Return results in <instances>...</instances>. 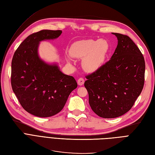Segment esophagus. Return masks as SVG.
Listing matches in <instances>:
<instances>
[{"mask_svg":"<svg viewBox=\"0 0 155 155\" xmlns=\"http://www.w3.org/2000/svg\"><path fill=\"white\" fill-rule=\"evenodd\" d=\"M84 82H85V80H84L83 78H81L78 79V85H79V86L83 85V84H84Z\"/></svg>","mask_w":155,"mask_h":155,"instance_id":"obj_1","label":"esophagus"}]
</instances>
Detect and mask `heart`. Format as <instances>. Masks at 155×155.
Wrapping results in <instances>:
<instances>
[{
  "label": "heart",
  "mask_w": 155,
  "mask_h": 155,
  "mask_svg": "<svg viewBox=\"0 0 155 155\" xmlns=\"http://www.w3.org/2000/svg\"><path fill=\"white\" fill-rule=\"evenodd\" d=\"M110 49V45L105 39H87L74 43L70 47V54L73 58L83 59V69L91 73L101 68Z\"/></svg>",
  "instance_id": "obj_1"
}]
</instances>
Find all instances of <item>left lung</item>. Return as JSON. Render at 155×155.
<instances>
[{
    "instance_id": "1",
    "label": "left lung",
    "mask_w": 155,
    "mask_h": 155,
    "mask_svg": "<svg viewBox=\"0 0 155 155\" xmlns=\"http://www.w3.org/2000/svg\"><path fill=\"white\" fill-rule=\"evenodd\" d=\"M118 45L110 59L86 77L84 85L92 110L104 118L124 115L133 106L144 85L145 61L129 37L112 33Z\"/></svg>"
}]
</instances>
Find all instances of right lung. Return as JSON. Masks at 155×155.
<instances>
[{
	"instance_id": "add662e5",
	"label": "right lung",
	"mask_w": 155,
	"mask_h": 155,
	"mask_svg": "<svg viewBox=\"0 0 155 155\" xmlns=\"http://www.w3.org/2000/svg\"><path fill=\"white\" fill-rule=\"evenodd\" d=\"M61 33L43 30L31 34L19 45L12 59L13 91L23 109L41 118L59 112L78 87L75 79L63 74L57 63H48L39 55L40 42L57 39Z\"/></svg>"
}]
</instances>
